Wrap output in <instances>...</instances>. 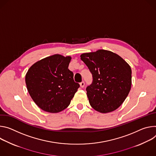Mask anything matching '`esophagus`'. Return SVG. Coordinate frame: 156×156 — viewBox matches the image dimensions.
Wrapping results in <instances>:
<instances>
[{"mask_svg":"<svg viewBox=\"0 0 156 156\" xmlns=\"http://www.w3.org/2000/svg\"><path fill=\"white\" fill-rule=\"evenodd\" d=\"M80 87L83 88L84 85H85V82H80Z\"/></svg>","mask_w":156,"mask_h":156,"instance_id":"esophagus-1","label":"esophagus"}]
</instances>
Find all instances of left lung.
<instances>
[{
  "label": "left lung",
  "instance_id": "obj_1",
  "mask_svg": "<svg viewBox=\"0 0 156 156\" xmlns=\"http://www.w3.org/2000/svg\"><path fill=\"white\" fill-rule=\"evenodd\" d=\"M80 59L92 74L93 82L86 88L91 107L102 113L116 110L131 90L130 66L117 54L105 49L83 53Z\"/></svg>",
  "mask_w": 156,
  "mask_h": 156
}]
</instances>
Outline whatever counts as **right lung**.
<instances>
[{
    "instance_id": "1",
    "label": "right lung",
    "mask_w": 156,
    "mask_h": 156,
    "mask_svg": "<svg viewBox=\"0 0 156 156\" xmlns=\"http://www.w3.org/2000/svg\"><path fill=\"white\" fill-rule=\"evenodd\" d=\"M71 56L54 55L33 64L25 76L28 92L41 110L59 113L66 109L80 85L68 69Z\"/></svg>"
}]
</instances>
